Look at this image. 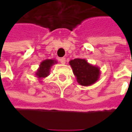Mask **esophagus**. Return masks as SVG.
<instances>
[{
    "label": "esophagus",
    "mask_w": 132,
    "mask_h": 132,
    "mask_svg": "<svg viewBox=\"0 0 132 132\" xmlns=\"http://www.w3.org/2000/svg\"><path fill=\"white\" fill-rule=\"evenodd\" d=\"M60 62L62 64H65V63H66V58H64V57L60 58Z\"/></svg>",
    "instance_id": "34e87169"
}]
</instances>
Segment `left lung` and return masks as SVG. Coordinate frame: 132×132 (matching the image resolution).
I'll return each mask as SVG.
<instances>
[{
    "mask_svg": "<svg viewBox=\"0 0 132 132\" xmlns=\"http://www.w3.org/2000/svg\"><path fill=\"white\" fill-rule=\"evenodd\" d=\"M69 63L77 82L81 86H89L98 80L101 74L98 66L92 65L86 60L80 58L72 60Z\"/></svg>",
    "mask_w": 132,
    "mask_h": 132,
    "instance_id": "left-lung-1",
    "label": "left lung"
}]
</instances>
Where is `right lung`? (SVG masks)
<instances>
[{
  "label": "right lung",
  "mask_w": 132,
  "mask_h": 132,
  "mask_svg": "<svg viewBox=\"0 0 132 132\" xmlns=\"http://www.w3.org/2000/svg\"><path fill=\"white\" fill-rule=\"evenodd\" d=\"M57 63V61L52 59H47L40 63V66L37 72H35V76L39 79L41 80L43 78L47 77L50 75V69L54 64Z\"/></svg>",
  "instance_id": "1"
}]
</instances>
